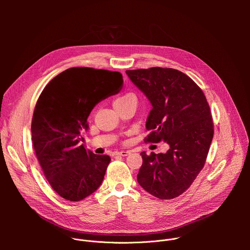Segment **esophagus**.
<instances>
[{
	"instance_id": "34e87169",
	"label": "esophagus",
	"mask_w": 250,
	"mask_h": 250,
	"mask_svg": "<svg viewBox=\"0 0 250 250\" xmlns=\"http://www.w3.org/2000/svg\"><path fill=\"white\" fill-rule=\"evenodd\" d=\"M130 152L128 150H122V151H119L117 154L121 155V156H127Z\"/></svg>"
}]
</instances>
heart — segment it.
<instances>
[{
  "label": "heart",
  "instance_id": "heart-1",
  "mask_svg": "<svg viewBox=\"0 0 250 250\" xmlns=\"http://www.w3.org/2000/svg\"><path fill=\"white\" fill-rule=\"evenodd\" d=\"M130 100H135V97H134L132 94H125V95H123V96H121V97L115 99V101H114V106L123 104H125V103H126L127 101H130Z\"/></svg>",
  "mask_w": 250,
  "mask_h": 250
}]
</instances>
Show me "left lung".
<instances>
[{
  "label": "left lung",
  "instance_id": "obj_1",
  "mask_svg": "<svg viewBox=\"0 0 250 250\" xmlns=\"http://www.w3.org/2000/svg\"><path fill=\"white\" fill-rule=\"evenodd\" d=\"M125 73L152 105L146 141L163 140L169 146L165 153H140L137 182L156 198H176L205 165L213 136L209 105L200 87L179 70L152 67Z\"/></svg>",
  "mask_w": 250,
  "mask_h": 250
}]
</instances>
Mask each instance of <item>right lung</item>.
Segmentation results:
<instances>
[{
	"label": "right lung",
	"mask_w": 250,
	"mask_h": 250,
	"mask_svg": "<svg viewBox=\"0 0 250 250\" xmlns=\"http://www.w3.org/2000/svg\"><path fill=\"white\" fill-rule=\"evenodd\" d=\"M123 84L120 72L69 68L45 86L35 104L33 148L50 186L67 201L87 198L103 182L111 157L86 149L81 134L89 128L94 106L118 94Z\"/></svg>",
	"instance_id": "add662e5"
}]
</instances>
